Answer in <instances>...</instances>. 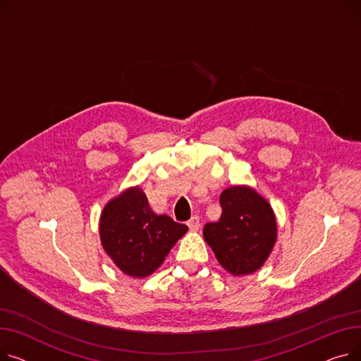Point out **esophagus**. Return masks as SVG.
<instances>
[{"label": "esophagus", "mask_w": 361, "mask_h": 361, "mask_svg": "<svg viewBox=\"0 0 361 361\" xmlns=\"http://www.w3.org/2000/svg\"><path fill=\"white\" fill-rule=\"evenodd\" d=\"M187 225H188V228H190L192 231H199V228H200V219H199V216H193L190 221L187 222Z\"/></svg>", "instance_id": "esophagus-1"}]
</instances>
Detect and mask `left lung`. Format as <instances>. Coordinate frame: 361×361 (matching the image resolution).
Masks as SVG:
<instances>
[{
  "mask_svg": "<svg viewBox=\"0 0 361 361\" xmlns=\"http://www.w3.org/2000/svg\"><path fill=\"white\" fill-rule=\"evenodd\" d=\"M219 203L222 215L218 222L204 225V241L231 275L243 276L259 271L278 237L272 206L249 185L225 188Z\"/></svg>",
  "mask_w": 361,
  "mask_h": 361,
  "instance_id": "left-lung-1",
  "label": "left lung"
}]
</instances>
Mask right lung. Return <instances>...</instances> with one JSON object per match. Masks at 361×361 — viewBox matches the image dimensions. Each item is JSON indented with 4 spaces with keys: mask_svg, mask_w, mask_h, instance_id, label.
<instances>
[{
    "mask_svg": "<svg viewBox=\"0 0 361 361\" xmlns=\"http://www.w3.org/2000/svg\"><path fill=\"white\" fill-rule=\"evenodd\" d=\"M187 231V225L152 211L139 185L128 187L111 199L99 219L105 253L121 272L133 278L154 274Z\"/></svg>",
    "mask_w": 361,
    "mask_h": 361,
    "instance_id": "obj_1",
    "label": "right lung"
}]
</instances>
